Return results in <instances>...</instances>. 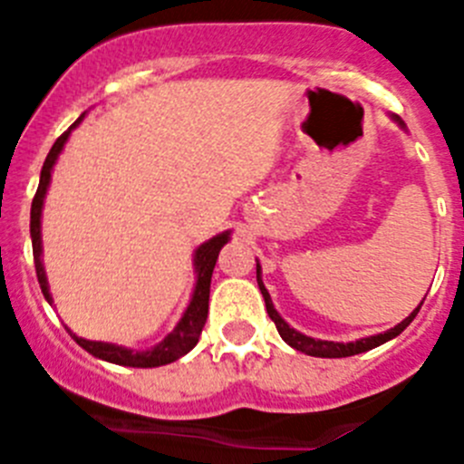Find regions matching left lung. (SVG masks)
Wrapping results in <instances>:
<instances>
[{
    "instance_id": "obj_1",
    "label": "left lung",
    "mask_w": 464,
    "mask_h": 464,
    "mask_svg": "<svg viewBox=\"0 0 464 464\" xmlns=\"http://www.w3.org/2000/svg\"><path fill=\"white\" fill-rule=\"evenodd\" d=\"M392 121H397V123L404 128V121L400 119V116H392ZM262 269H260V262L256 265V278H258V287L262 292V298H265V305H266V314H269V319L276 323V327H278V334L283 336V341L287 345H292L294 350H301V353L310 354V357H323V359H339V357H353V354H359V353H366V350H372L377 348V345L386 343V341L395 339L397 334H401V332L406 330V327L411 325V321L418 316L420 307H422V303H420L418 307H415L413 312H411L409 316H406L404 321L397 323L395 327H391V330H386L383 334H375V336H366V339H359V341H350V343H334V341H321V339H312V336H305L303 332L294 330V327L287 325V321L283 319V316L276 312L274 303H271V296L269 292H266V287L262 285Z\"/></svg>"
}]
</instances>
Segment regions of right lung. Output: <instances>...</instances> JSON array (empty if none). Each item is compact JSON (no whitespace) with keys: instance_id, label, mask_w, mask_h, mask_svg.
<instances>
[{"instance_id":"1","label":"right lung","mask_w":464,"mask_h":464,"mask_svg":"<svg viewBox=\"0 0 464 464\" xmlns=\"http://www.w3.org/2000/svg\"><path fill=\"white\" fill-rule=\"evenodd\" d=\"M85 119V114L63 134V137L55 139L53 148L49 150L46 154V161L42 166L40 172V186H37V193L33 198L31 204V240H33V260H35V274H37V283H40L42 294L49 303H53L49 294V283H46V271L44 265H42V231H40V218H42V206H44V195L46 188H49L51 181V170H53L55 161H58L60 152H63L64 143H67L69 134L72 130L76 128L81 121ZM231 237V231H224L219 236L210 237L208 242L198 246L195 251V274H198V283H195L193 289V298H190L188 307H186L184 316H181L179 323L175 325V330L157 343L154 348L150 350H130L123 348V345L116 343H105V341H87L82 336H76L72 330L67 327L69 334L76 339V343L81 348H85L89 354L93 357L102 359V362L110 363H119V366H130V368H157V366H166V363L177 362L179 357L188 354L190 350L198 345L199 334H202V327L206 323V316H208V294H210V276H213L215 262H218L219 249L228 242Z\"/></svg>"}]
</instances>
